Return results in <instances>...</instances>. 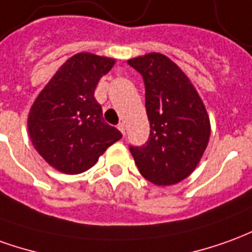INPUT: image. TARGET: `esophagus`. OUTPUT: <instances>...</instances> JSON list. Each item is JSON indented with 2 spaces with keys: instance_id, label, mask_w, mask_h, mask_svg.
I'll use <instances>...</instances> for the list:
<instances>
[{
  "instance_id": "obj_1",
  "label": "esophagus",
  "mask_w": 252,
  "mask_h": 252,
  "mask_svg": "<svg viewBox=\"0 0 252 252\" xmlns=\"http://www.w3.org/2000/svg\"><path fill=\"white\" fill-rule=\"evenodd\" d=\"M117 128H119V131H120L123 135H126V124H124V123H120V124L117 126Z\"/></svg>"
}]
</instances>
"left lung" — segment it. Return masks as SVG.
I'll return each instance as SVG.
<instances>
[{
  "instance_id": "obj_1",
  "label": "left lung",
  "mask_w": 252,
  "mask_h": 252,
  "mask_svg": "<svg viewBox=\"0 0 252 252\" xmlns=\"http://www.w3.org/2000/svg\"><path fill=\"white\" fill-rule=\"evenodd\" d=\"M142 75L150 135L129 146L140 175L156 186L184 180L200 161L210 138L205 105L186 73L170 60L150 53L128 61Z\"/></svg>"
}]
</instances>
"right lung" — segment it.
<instances>
[{
    "label": "right lung",
    "mask_w": 252,
    "mask_h": 252,
    "mask_svg": "<svg viewBox=\"0 0 252 252\" xmlns=\"http://www.w3.org/2000/svg\"><path fill=\"white\" fill-rule=\"evenodd\" d=\"M113 59L79 53L61 65L28 114L35 150L53 168L77 175L95 165L121 132L103 120L94 91Z\"/></svg>",
    "instance_id": "right-lung-1"
}]
</instances>
